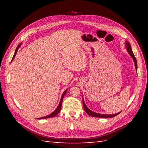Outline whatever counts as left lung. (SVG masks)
Wrapping results in <instances>:
<instances>
[{"label":"left lung","instance_id":"obj_1","mask_svg":"<svg viewBox=\"0 0 148 148\" xmlns=\"http://www.w3.org/2000/svg\"><path fill=\"white\" fill-rule=\"evenodd\" d=\"M126 45H127V51L129 53V54L130 55V56L132 57L134 61V63H135V66H136V69L137 70V60H136V57H135V56L134 55V53L132 52V48H131V46H130V45L129 42H126ZM83 108H84V111H86V112L88 114L92 116V117H97V118H113L114 117V116H117L118 114H119V113H117V114H99V113H96V112H94L93 111H91V110H90L88 108H87L86 106L85 105V103H84V100L83 99Z\"/></svg>","mask_w":148,"mask_h":148}]
</instances>
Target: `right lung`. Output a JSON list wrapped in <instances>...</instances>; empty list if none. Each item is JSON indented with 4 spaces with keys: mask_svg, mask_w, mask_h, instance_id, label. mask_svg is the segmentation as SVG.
<instances>
[{
    "mask_svg": "<svg viewBox=\"0 0 148 148\" xmlns=\"http://www.w3.org/2000/svg\"><path fill=\"white\" fill-rule=\"evenodd\" d=\"M20 45H19L18 46H17V48H16V51H15V53H14V56H13V57H12V60L14 59V58L15 57V56H16V53H17V51H18V48H20ZM11 60V61H12ZM66 92H67V90H66L65 92L63 93V94H62V97H61V99H60V103H59V105H58V106L57 107V108H56V109H55V111H54V112H53L51 114H49V115H48V116H45V117H42V118H37V119H45V118H53V117H55V116H56V115H57L58 113H59V112L60 111V109H61V108H62V100H63V99H64V95H65V93H66Z\"/></svg>",
    "mask_w": 148,
    "mask_h": 148,
    "instance_id": "right-lung-1",
    "label": "right lung"
}]
</instances>
